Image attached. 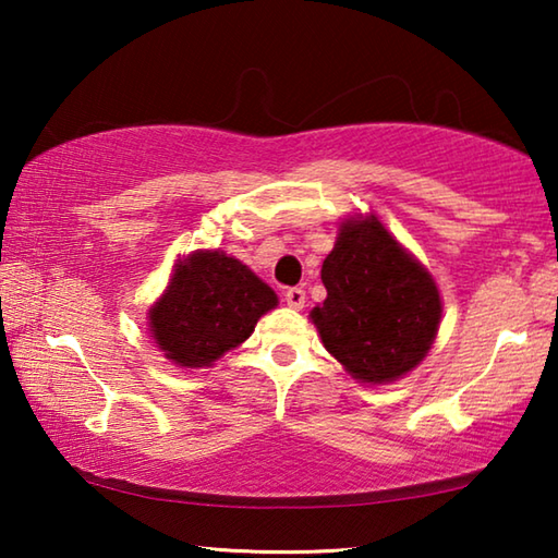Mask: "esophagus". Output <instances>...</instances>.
I'll return each mask as SVG.
<instances>
[{
  "instance_id": "34e87169",
  "label": "esophagus",
  "mask_w": 558,
  "mask_h": 558,
  "mask_svg": "<svg viewBox=\"0 0 558 558\" xmlns=\"http://www.w3.org/2000/svg\"><path fill=\"white\" fill-rule=\"evenodd\" d=\"M305 300H307V295H305V290H302V288H290L286 292V302L292 310H300L302 305H305Z\"/></svg>"
}]
</instances>
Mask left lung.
<instances>
[{
	"instance_id": "1",
	"label": "left lung",
	"mask_w": 558,
	"mask_h": 558,
	"mask_svg": "<svg viewBox=\"0 0 558 558\" xmlns=\"http://www.w3.org/2000/svg\"><path fill=\"white\" fill-rule=\"evenodd\" d=\"M323 282L327 300L310 317L356 381L391 384L423 362L438 335L440 292L374 214L339 226Z\"/></svg>"
}]
</instances>
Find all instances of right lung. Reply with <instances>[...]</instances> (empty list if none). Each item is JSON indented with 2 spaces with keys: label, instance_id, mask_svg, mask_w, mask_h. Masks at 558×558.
<instances>
[{
  "label": "right lung",
  "instance_id": "add662e5",
  "mask_svg": "<svg viewBox=\"0 0 558 558\" xmlns=\"http://www.w3.org/2000/svg\"><path fill=\"white\" fill-rule=\"evenodd\" d=\"M278 295L256 272L223 251L189 253L149 307V335L184 369L211 366L253 335Z\"/></svg>",
  "mask_w": 558,
  "mask_h": 558
}]
</instances>
